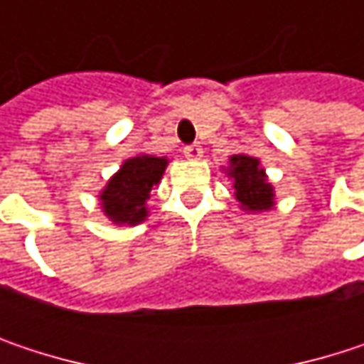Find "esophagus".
<instances>
[{"label": "esophagus", "instance_id": "34e87169", "mask_svg": "<svg viewBox=\"0 0 364 364\" xmlns=\"http://www.w3.org/2000/svg\"><path fill=\"white\" fill-rule=\"evenodd\" d=\"M183 154H185V158H189V160H200V158H202V147H200L198 143H193V145H187V147L183 149Z\"/></svg>", "mask_w": 364, "mask_h": 364}]
</instances>
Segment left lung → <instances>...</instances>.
<instances>
[{
	"label": "left lung",
	"mask_w": 364,
	"mask_h": 364,
	"mask_svg": "<svg viewBox=\"0 0 364 364\" xmlns=\"http://www.w3.org/2000/svg\"><path fill=\"white\" fill-rule=\"evenodd\" d=\"M223 171L234 181V196L242 210L263 213L274 208V185L267 181L265 168L257 158L247 154H236L230 158V166Z\"/></svg>",
	"instance_id": "8db88e82"
}]
</instances>
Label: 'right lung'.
Returning a JSON list of instances; mask_svg holds the SVG:
<instances>
[{"instance_id":"1","label":"right lung","mask_w":364,"mask_h":364,"mask_svg":"<svg viewBox=\"0 0 364 364\" xmlns=\"http://www.w3.org/2000/svg\"><path fill=\"white\" fill-rule=\"evenodd\" d=\"M168 166V158L139 154L128 158L101 189V210L115 225H139L147 219V200Z\"/></svg>"}]
</instances>
